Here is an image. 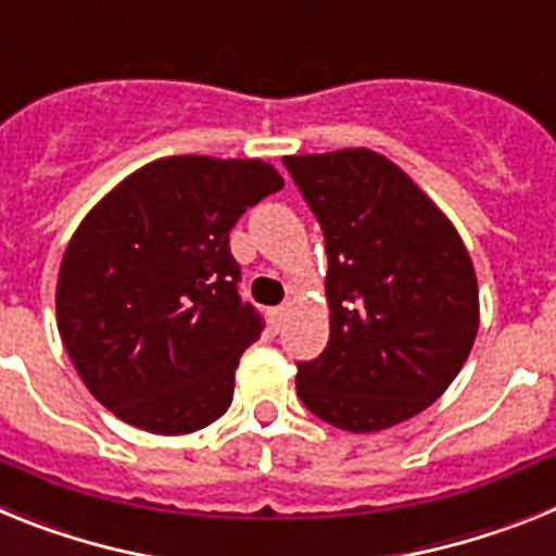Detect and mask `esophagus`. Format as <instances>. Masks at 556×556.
Instances as JSON below:
<instances>
[{
	"mask_svg": "<svg viewBox=\"0 0 556 556\" xmlns=\"http://www.w3.org/2000/svg\"><path fill=\"white\" fill-rule=\"evenodd\" d=\"M287 314H289V306H275L273 312H269V323H273L275 331H281L283 320H287Z\"/></svg>",
	"mask_w": 556,
	"mask_h": 556,
	"instance_id": "obj_1",
	"label": "esophagus"
}]
</instances>
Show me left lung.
<instances>
[{
	"mask_svg": "<svg viewBox=\"0 0 556 556\" xmlns=\"http://www.w3.org/2000/svg\"><path fill=\"white\" fill-rule=\"evenodd\" d=\"M326 236L328 345L298 362V395L345 431L420 415L462 370L479 331V287L459 233L378 152L287 155Z\"/></svg>",
	"mask_w": 556,
	"mask_h": 556,
	"instance_id": "obj_1",
	"label": "left lung"
}]
</instances>
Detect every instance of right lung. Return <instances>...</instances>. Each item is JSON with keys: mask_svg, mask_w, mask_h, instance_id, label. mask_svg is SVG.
<instances>
[{"mask_svg": "<svg viewBox=\"0 0 556 556\" xmlns=\"http://www.w3.org/2000/svg\"><path fill=\"white\" fill-rule=\"evenodd\" d=\"M283 189L264 161L172 155L88 211L61 262L58 331L105 409L152 434L205 429L233 401L262 314L239 298L230 228Z\"/></svg>", "mask_w": 556, "mask_h": 556, "instance_id": "add662e5", "label": "right lung"}]
</instances>
